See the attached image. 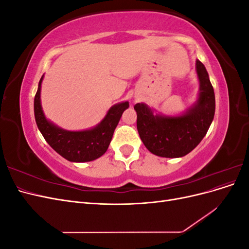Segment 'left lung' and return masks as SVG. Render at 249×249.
Returning a JSON list of instances; mask_svg holds the SVG:
<instances>
[{"instance_id":"8db88e82","label":"left lung","mask_w":249,"mask_h":249,"mask_svg":"<svg viewBox=\"0 0 249 249\" xmlns=\"http://www.w3.org/2000/svg\"><path fill=\"white\" fill-rule=\"evenodd\" d=\"M199 95L193 106L179 116L154 115L145 104L134 106L137 112V130L143 144L150 153L165 158L189 154L206 136L215 114V94L209 74L196 60Z\"/></svg>"}]
</instances>
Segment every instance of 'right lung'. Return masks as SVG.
<instances>
[{
    "label": "right lung",
    "instance_id": "obj_1",
    "mask_svg": "<svg viewBox=\"0 0 249 249\" xmlns=\"http://www.w3.org/2000/svg\"><path fill=\"white\" fill-rule=\"evenodd\" d=\"M43 76L34 99V115L43 138L53 149L71 162H89L103 156L109 147L113 133L129 102L114 105L95 127L86 131L71 132L50 123L43 114L40 104V89Z\"/></svg>",
    "mask_w": 249,
    "mask_h": 249
}]
</instances>
